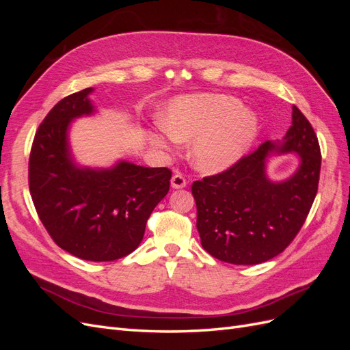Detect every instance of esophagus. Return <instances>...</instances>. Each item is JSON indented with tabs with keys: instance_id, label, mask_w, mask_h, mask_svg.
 <instances>
[{
	"instance_id": "esophagus-1",
	"label": "esophagus",
	"mask_w": 350,
	"mask_h": 350,
	"mask_svg": "<svg viewBox=\"0 0 350 350\" xmlns=\"http://www.w3.org/2000/svg\"><path fill=\"white\" fill-rule=\"evenodd\" d=\"M171 185H172V188H176V189L184 188V187H187V179L183 174H175L171 179Z\"/></svg>"
}]
</instances>
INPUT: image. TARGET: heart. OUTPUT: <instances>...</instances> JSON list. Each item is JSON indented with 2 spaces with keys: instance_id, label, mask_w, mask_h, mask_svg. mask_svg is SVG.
<instances>
[{
  "instance_id": "obj_1",
  "label": "heart",
  "mask_w": 350,
  "mask_h": 350,
  "mask_svg": "<svg viewBox=\"0 0 350 350\" xmlns=\"http://www.w3.org/2000/svg\"><path fill=\"white\" fill-rule=\"evenodd\" d=\"M162 129L153 142L167 147L172 142L193 140V163L206 172L234 165L247 153L258 133L254 112L226 94H188L174 99L162 113Z\"/></svg>"
}]
</instances>
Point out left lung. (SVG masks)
Listing matches in <instances>:
<instances>
[{
	"label": "left lung",
	"mask_w": 350,
	"mask_h": 350,
	"mask_svg": "<svg viewBox=\"0 0 350 350\" xmlns=\"http://www.w3.org/2000/svg\"><path fill=\"white\" fill-rule=\"evenodd\" d=\"M298 152L299 171L282 183L265 175L269 152ZM321 169L319 139L295 107L282 143L266 142L226 171L193 183L201 245L230 264H260L280 252L298 235L317 196Z\"/></svg>",
	"instance_id": "1"
}]
</instances>
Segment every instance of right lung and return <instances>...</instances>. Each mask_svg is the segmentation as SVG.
<instances>
[{
	"instance_id": "1",
	"label": "right lung",
	"mask_w": 350,
	"mask_h": 350,
	"mask_svg": "<svg viewBox=\"0 0 350 350\" xmlns=\"http://www.w3.org/2000/svg\"><path fill=\"white\" fill-rule=\"evenodd\" d=\"M92 92L89 88L61 99L39 125L29 157V189L59 248L81 260L113 261L140 245L172 172L130 162L99 171L74 165L67 130L74 118L93 113Z\"/></svg>"
}]
</instances>
